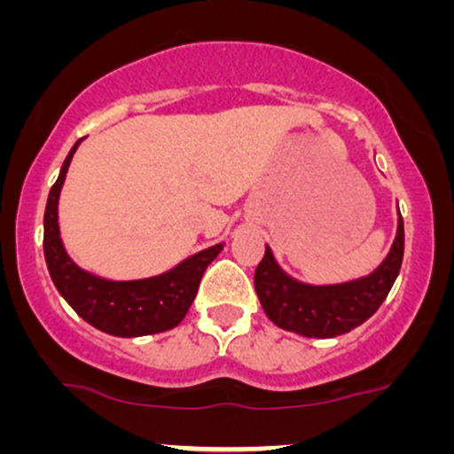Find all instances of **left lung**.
<instances>
[{
    "mask_svg": "<svg viewBox=\"0 0 454 454\" xmlns=\"http://www.w3.org/2000/svg\"><path fill=\"white\" fill-rule=\"evenodd\" d=\"M402 256L404 222L400 215L391 253L369 277L340 286H308L287 277L265 246L263 259L254 270V290L263 312L281 329L308 338H333L351 332L378 312L400 274Z\"/></svg>",
    "mask_w": 454,
    "mask_h": 454,
    "instance_id": "8db88e82",
    "label": "left lung"
}]
</instances>
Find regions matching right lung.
I'll return each instance as SVG.
<instances>
[{"label": "right lung", "mask_w": 454, "mask_h": 454, "mask_svg": "<svg viewBox=\"0 0 454 454\" xmlns=\"http://www.w3.org/2000/svg\"><path fill=\"white\" fill-rule=\"evenodd\" d=\"M63 162L50 189L43 215V254L59 294L91 327L121 338L149 336L177 327L195 301L201 274L223 246H210L168 272L140 281H107L81 270L63 248L59 235V195L76 146Z\"/></svg>", "instance_id": "right-lung-1"}]
</instances>
